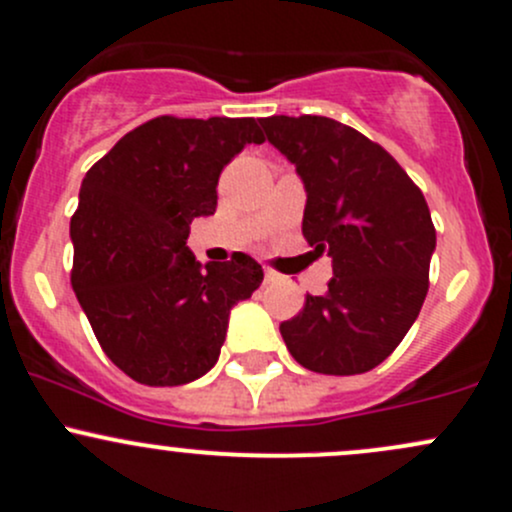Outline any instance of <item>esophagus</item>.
I'll use <instances>...</instances> for the list:
<instances>
[{
    "label": "esophagus",
    "instance_id": "34e87169",
    "mask_svg": "<svg viewBox=\"0 0 512 512\" xmlns=\"http://www.w3.org/2000/svg\"><path fill=\"white\" fill-rule=\"evenodd\" d=\"M274 279H277V272H274V270H265V282L270 284V282H274Z\"/></svg>",
    "mask_w": 512,
    "mask_h": 512
}]
</instances>
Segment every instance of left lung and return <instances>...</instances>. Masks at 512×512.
<instances>
[{
    "label": "left lung",
    "instance_id": "left-lung-1",
    "mask_svg": "<svg viewBox=\"0 0 512 512\" xmlns=\"http://www.w3.org/2000/svg\"><path fill=\"white\" fill-rule=\"evenodd\" d=\"M260 125L304 181L301 233L333 262L326 294H306L279 333L306 370L368 373L400 346L427 297L437 247L427 201L358 129L319 115H274Z\"/></svg>",
    "mask_w": 512,
    "mask_h": 512
}]
</instances>
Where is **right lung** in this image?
I'll return each instance as SVG.
<instances>
[{"instance_id": "1", "label": "right lung", "mask_w": 512, "mask_h": 512, "mask_svg": "<svg viewBox=\"0 0 512 512\" xmlns=\"http://www.w3.org/2000/svg\"><path fill=\"white\" fill-rule=\"evenodd\" d=\"M265 134L252 117L161 115L127 132L90 166L71 218V284L107 358L152 387L213 368L230 309L262 284L245 252L201 262L191 223L213 215L220 171Z\"/></svg>"}]
</instances>
